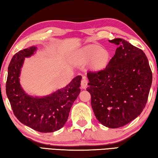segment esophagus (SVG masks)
I'll use <instances>...</instances> for the list:
<instances>
[{
    "mask_svg": "<svg viewBox=\"0 0 158 158\" xmlns=\"http://www.w3.org/2000/svg\"><path fill=\"white\" fill-rule=\"evenodd\" d=\"M81 86L83 89H86V87L88 86V80L85 77H83V79L81 82Z\"/></svg>",
    "mask_w": 158,
    "mask_h": 158,
    "instance_id": "obj_1",
    "label": "esophagus"
}]
</instances>
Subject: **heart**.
Listing matches in <instances>:
<instances>
[{
  "label": "heart",
  "mask_w": 158,
  "mask_h": 158,
  "mask_svg": "<svg viewBox=\"0 0 158 158\" xmlns=\"http://www.w3.org/2000/svg\"><path fill=\"white\" fill-rule=\"evenodd\" d=\"M109 60L107 51L96 45H89L79 50L72 58V63L76 66H81L90 60V68L94 70H100L106 68Z\"/></svg>",
  "instance_id": "b5f03b06"
}]
</instances>
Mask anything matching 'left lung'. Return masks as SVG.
<instances>
[{"mask_svg": "<svg viewBox=\"0 0 158 158\" xmlns=\"http://www.w3.org/2000/svg\"><path fill=\"white\" fill-rule=\"evenodd\" d=\"M117 45L105 69L89 72L87 91L98 121L104 126H124L139 116L151 87L152 72L145 53L121 38L109 40Z\"/></svg>", "mask_w": 158, "mask_h": 158, "instance_id": "1", "label": "left lung"}]
</instances>
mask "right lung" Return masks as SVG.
I'll use <instances>...</instances> for the list:
<instances>
[{"label": "right lung", "instance_id": "obj_1", "mask_svg": "<svg viewBox=\"0 0 158 158\" xmlns=\"http://www.w3.org/2000/svg\"><path fill=\"white\" fill-rule=\"evenodd\" d=\"M37 51L32 46L21 50L12 57L8 67L6 94L15 116L21 123L40 132H53L62 128L68 121L74 102L81 91V76L43 97L31 96L20 84V74L25 58Z\"/></svg>", "mask_w": 158, "mask_h": 158}]
</instances>
